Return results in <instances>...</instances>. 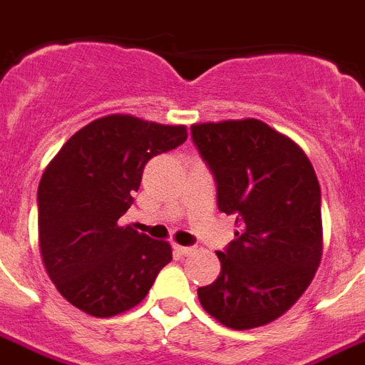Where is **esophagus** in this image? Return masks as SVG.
Returning <instances> with one entry per match:
<instances>
[{
  "label": "esophagus",
  "instance_id": "obj_1",
  "mask_svg": "<svg viewBox=\"0 0 365 365\" xmlns=\"http://www.w3.org/2000/svg\"><path fill=\"white\" fill-rule=\"evenodd\" d=\"M174 250L183 255V257H189V255H193L195 247H182V245H174Z\"/></svg>",
  "mask_w": 365,
  "mask_h": 365
}]
</instances>
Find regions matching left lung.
Instances as JSON below:
<instances>
[{
    "mask_svg": "<svg viewBox=\"0 0 365 365\" xmlns=\"http://www.w3.org/2000/svg\"><path fill=\"white\" fill-rule=\"evenodd\" d=\"M191 133L218 185L220 212L235 214V239L216 252L220 275L197 294L222 325L255 329L282 318L322 262L318 176L293 139L257 118L201 122Z\"/></svg>",
    "mask_w": 365,
    "mask_h": 365,
    "instance_id": "left-lung-1",
    "label": "left lung"
}]
</instances>
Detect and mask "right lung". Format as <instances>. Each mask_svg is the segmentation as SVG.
I'll return each instance as SVG.
<instances>
[{
	"instance_id": "add662e5",
	"label": "right lung",
	"mask_w": 365,
	"mask_h": 365,
	"mask_svg": "<svg viewBox=\"0 0 365 365\" xmlns=\"http://www.w3.org/2000/svg\"><path fill=\"white\" fill-rule=\"evenodd\" d=\"M185 126L107 115L80 128L43 170L38 237L49 279L78 310L110 318L145 299L172 247L118 220L132 207L143 168L182 145Z\"/></svg>"
}]
</instances>
